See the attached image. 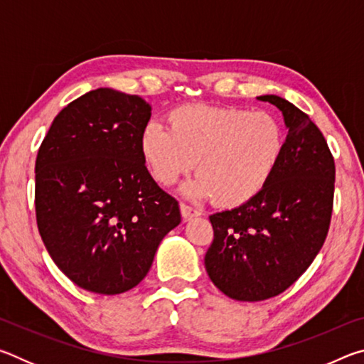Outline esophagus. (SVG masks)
Returning <instances> with one entry per match:
<instances>
[{
    "instance_id": "obj_1",
    "label": "esophagus",
    "mask_w": 364,
    "mask_h": 364,
    "mask_svg": "<svg viewBox=\"0 0 364 364\" xmlns=\"http://www.w3.org/2000/svg\"><path fill=\"white\" fill-rule=\"evenodd\" d=\"M180 210H181V217H183L184 220H191V218L199 217V215H200L199 210H196V208L189 207V205H186V204H180Z\"/></svg>"
}]
</instances>
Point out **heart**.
<instances>
[{"label":"heart","instance_id":"heart-1","mask_svg":"<svg viewBox=\"0 0 364 364\" xmlns=\"http://www.w3.org/2000/svg\"><path fill=\"white\" fill-rule=\"evenodd\" d=\"M168 127L149 122L139 149L154 180L171 186L191 170L183 188L191 199H213L221 207L250 202L268 186L286 152L278 117L237 107L186 104L168 114Z\"/></svg>","mask_w":364,"mask_h":364}]
</instances>
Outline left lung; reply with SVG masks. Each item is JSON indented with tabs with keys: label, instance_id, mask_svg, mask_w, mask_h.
<instances>
[{
	"label": "left lung",
	"instance_id": "8db88e82",
	"mask_svg": "<svg viewBox=\"0 0 364 364\" xmlns=\"http://www.w3.org/2000/svg\"><path fill=\"white\" fill-rule=\"evenodd\" d=\"M278 107L287 128L284 159L255 199L210 215L208 278L239 301H260L292 286L321 250L334 202L336 165L319 128L292 102L258 96Z\"/></svg>",
	"mask_w": 364,
	"mask_h": 364
}]
</instances>
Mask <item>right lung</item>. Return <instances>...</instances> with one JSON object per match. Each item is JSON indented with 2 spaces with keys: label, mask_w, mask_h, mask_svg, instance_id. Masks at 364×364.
Wrapping results in <instances>:
<instances>
[{
  "label": "right lung",
  "mask_w": 364,
  "mask_h": 364,
  "mask_svg": "<svg viewBox=\"0 0 364 364\" xmlns=\"http://www.w3.org/2000/svg\"><path fill=\"white\" fill-rule=\"evenodd\" d=\"M151 110L136 95L97 88L60 110L40 146L36 225L53 262L85 291L115 295L138 286L181 223L176 199L141 156Z\"/></svg>",
  "instance_id": "right-lung-1"
}]
</instances>
